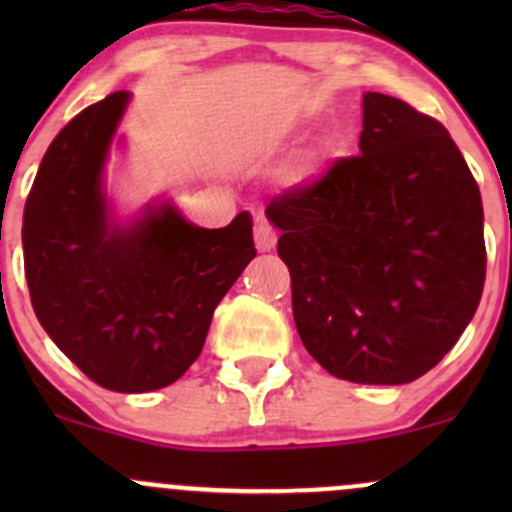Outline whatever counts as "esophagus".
<instances>
[{"mask_svg": "<svg viewBox=\"0 0 512 512\" xmlns=\"http://www.w3.org/2000/svg\"><path fill=\"white\" fill-rule=\"evenodd\" d=\"M275 242H277V235H275V230H272L270 225L267 223H257L255 225V247L260 252H270L272 247H275Z\"/></svg>", "mask_w": 512, "mask_h": 512, "instance_id": "1", "label": "esophagus"}]
</instances>
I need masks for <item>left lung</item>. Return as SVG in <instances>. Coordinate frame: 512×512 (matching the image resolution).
<instances>
[{"label":"left lung","instance_id":"left-lung-1","mask_svg":"<svg viewBox=\"0 0 512 512\" xmlns=\"http://www.w3.org/2000/svg\"><path fill=\"white\" fill-rule=\"evenodd\" d=\"M361 156L267 205L304 349L337 379L409 384L476 314L483 203L446 128L366 91Z\"/></svg>","mask_w":512,"mask_h":512}]
</instances>
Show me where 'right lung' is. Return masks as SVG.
<instances>
[{
    "instance_id": "1",
    "label": "right lung",
    "mask_w": 512,
    "mask_h": 512,
    "mask_svg": "<svg viewBox=\"0 0 512 512\" xmlns=\"http://www.w3.org/2000/svg\"><path fill=\"white\" fill-rule=\"evenodd\" d=\"M128 103L116 91L51 141L24 205L22 245L51 342L103 389L143 394L198 359L215 307L257 250L247 210L218 230L185 220L173 200L118 218L106 163Z\"/></svg>"
}]
</instances>
